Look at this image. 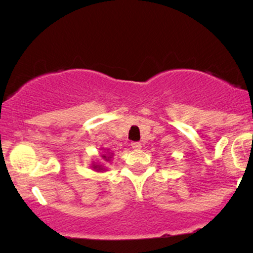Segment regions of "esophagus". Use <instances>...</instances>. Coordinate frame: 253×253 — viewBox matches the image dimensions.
Returning <instances> with one entry per match:
<instances>
[{
	"label": "esophagus",
	"mask_w": 253,
	"mask_h": 253,
	"mask_svg": "<svg viewBox=\"0 0 253 253\" xmlns=\"http://www.w3.org/2000/svg\"><path fill=\"white\" fill-rule=\"evenodd\" d=\"M130 146H132V149H134V150H140L141 144L138 143V141H134V143L130 144Z\"/></svg>",
	"instance_id": "1"
}]
</instances>
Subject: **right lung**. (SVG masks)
<instances>
[{
  "instance_id": "add662e5",
  "label": "right lung",
  "mask_w": 253,
  "mask_h": 253,
  "mask_svg": "<svg viewBox=\"0 0 253 253\" xmlns=\"http://www.w3.org/2000/svg\"><path fill=\"white\" fill-rule=\"evenodd\" d=\"M102 150L104 151V152L101 153V158H102L104 162L112 161L113 153L109 152V150H104V149H102ZM91 168H92V170L97 171V172H102V171H106V168H104V165L101 163V162H92Z\"/></svg>"
}]
</instances>
